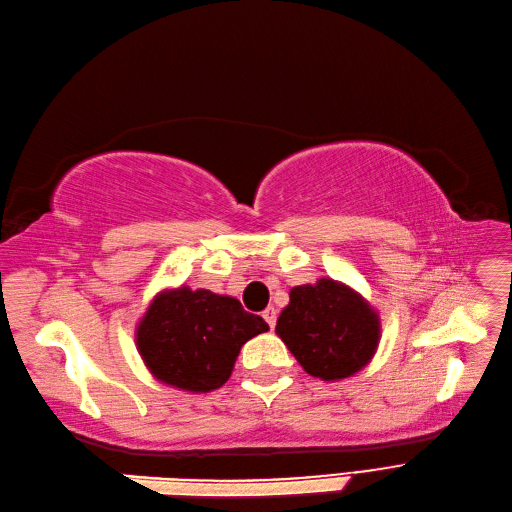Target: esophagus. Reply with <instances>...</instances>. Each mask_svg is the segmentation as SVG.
Wrapping results in <instances>:
<instances>
[{"mask_svg":"<svg viewBox=\"0 0 512 512\" xmlns=\"http://www.w3.org/2000/svg\"><path fill=\"white\" fill-rule=\"evenodd\" d=\"M264 320L268 322L270 329H274V324H277V309H274V307H268V309L264 311Z\"/></svg>","mask_w":512,"mask_h":512,"instance_id":"34e87169","label":"esophagus"}]
</instances>
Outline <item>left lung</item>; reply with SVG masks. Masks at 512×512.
<instances>
[{
    "mask_svg": "<svg viewBox=\"0 0 512 512\" xmlns=\"http://www.w3.org/2000/svg\"><path fill=\"white\" fill-rule=\"evenodd\" d=\"M277 335L307 374L335 383L355 376L374 359L381 316L350 285L322 277L292 287Z\"/></svg>",
    "mask_w": 512,
    "mask_h": 512,
    "instance_id": "8db88e82",
    "label": "left lung"
}]
</instances>
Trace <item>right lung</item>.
I'll return each instance as SVG.
<instances>
[{
    "label": "right lung",
    "mask_w": 512,
    "mask_h": 512,
    "mask_svg": "<svg viewBox=\"0 0 512 512\" xmlns=\"http://www.w3.org/2000/svg\"><path fill=\"white\" fill-rule=\"evenodd\" d=\"M266 331L264 318L238 298L179 285L153 296L136 326V348L155 381L207 393L229 381L240 348Z\"/></svg>",
    "instance_id": "add662e5"
}]
</instances>
